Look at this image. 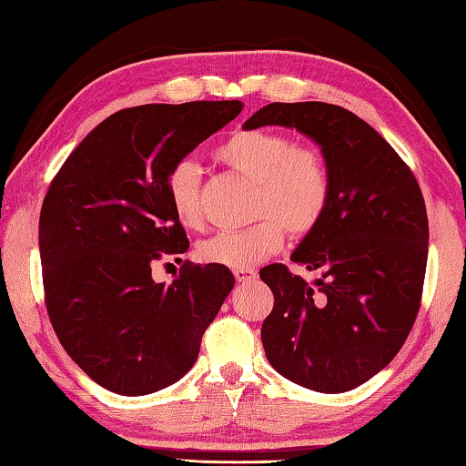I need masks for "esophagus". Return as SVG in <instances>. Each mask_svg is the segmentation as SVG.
I'll return each instance as SVG.
<instances>
[{
  "mask_svg": "<svg viewBox=\"0 0 466 466\" xmlns=\"http://www.w3.org/2000/svg\"><path fill=\"white\" fill-rule=\"evenodd\" d=\"M234 278L240 283H248L257 279V271L250 269V267H247V269H234Z\"/></svg>",
  "mask_w": 466,
  "mask_h": 466,
  "instance_id": "obj_1",
  "label": "esophagus"
}]
</instances>
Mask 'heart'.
<instances>
[{
    "instance_id": "heart-1",
    "label": "heart",
    "mask_w": 466,
    "mask_h": 466,
    "mask_svg": "<svg viewBox=\"0 0 466 466\" xmlns=\"http://www.w3.org/2000/svg\"><path fill=\"white\" fill-rule=\"evenodd\" d=\"M216 160L255 183L250 218L242 230H224L199 247L205 263L247 269L281 248L286 230L306 236L325 218L333 183L327 157L319 149L298 146L289 136L265 129L232 133L216 147ZM168 201L177 222L187 230L203 226L201 175L191 162H180L168 177Z\"/></svg>"
}]
</instances>
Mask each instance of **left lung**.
<instances>
[{"label":"left lung","instance_id":"obj_1","mask_svg":"<svg viewBox=\"0 0 466 466\" xmlns=\"http://www.w3.org/2000/svg\"><path fill=\"white\" fill-rule=\"evenodd\" d=\"M294 127L317 141L330 170L325 218L291 261L320 271L317 289L286 265L261 269L273 291L265 356L281 376L345 392L390 364L420 312L428 214L411 168L351 110L327 102H271L244 123Z\"/></svg>","mask_w":466,"mask_h":466}]
</instances>
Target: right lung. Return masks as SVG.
<instances>
[{
  "label": "right lung",
  "mask_w": 466,
  "mask_h": 466,
  "mask_svg": "<svg viewBox=\"0 0 466 466\" xmlns=\"http://www.w3.org/2000/svg\"><path fill=\"white\" fill-rule=\"evenodd\" d=\"M240 110V100L123 108L51 180L38 219L46 312L69 358L110 392L180 380L234 288L224 265L187 261L170 286L152 265L188 248L168 201L172 168Z\"/></svg>",
  "instance_id": "obj_1"
}]
</instances>
